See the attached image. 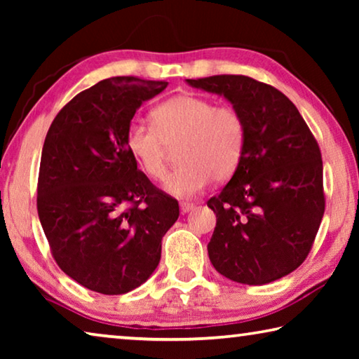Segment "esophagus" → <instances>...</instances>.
<instances>
[{"instance_id": "1", "label": "esophagus", "mask_w": 359, "mask_h": 359, "mask_svg": "<svg viewBox=\"0 0 359 359\" xmlns=\"http://www.w3.org/2000/svg\"><path fill=\"white\" fill-rule=\"evenodd\" d=\"M194 205L191 203H180V212L182 214H188V212L193 210Z\"/></svg>"}]
</instances>
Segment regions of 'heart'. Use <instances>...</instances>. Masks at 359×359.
I'll return each instance as SVG.
<instances>
[{"instance_id":"b5f03b06","label":"heart","mask_w":359,"mask_h":359,"mask_svg":"<svg viewBox=\"0 0 359 359\" xmlns=\"http://www.w3.org/2000/svg\"><path fill=\"white\" fill-rule=\"evenodd\" d=\"M154 126L133 123L125 144L139 168L154 180L168 171L166 147H177L182 165L169 175L165 190L175 198H191L210 180H224L238 169L245 145V123L229 106L196 95H179L151 112Z\"/></svg>"}]
</instances>
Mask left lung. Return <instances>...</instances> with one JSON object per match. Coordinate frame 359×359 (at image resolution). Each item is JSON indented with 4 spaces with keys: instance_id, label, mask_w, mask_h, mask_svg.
I'll use <instances>...</instances> for the list:
<instances>
[{
    "instance_id": "1",
    "label": "left lung",
    "mask_w": 359,
    "mask_h": 359,
    "mask_svg": "<svg viewBox=\"0 0 359 359\" xmlns=\"http://www.w3.org/2000/svg\"><path fill=\"white\" fill-rule=\"evenodd\" d=\"M229 101L245 123L233 177L208 201L217 224L212 266L229 280L266 285L302 264L325 214L323 163L299 111L271 85L247 76L187 79Z\"/></svg>"
}]
</instances>
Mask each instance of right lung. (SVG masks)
Returning <instances> with one entry per match:
<instances>
[{
    "label": "right lung",
    "instance_id": "obj_1",
    "mask_svg": "<svg viewBox=\"0 0 359 359\" xmlns=\"http://www.w3.org/2000/svg\"><path fill=\"white\" fill-rule=\"evenodd\" d=\"M168 82L104 79L74 96L47 131L38 215L57 264L82 287L123 294L154 274L179 204L126 149L131 120Z\"/></svg>",
    "mask_w": 359,
    "mask_h": 359
}]
</instances>
